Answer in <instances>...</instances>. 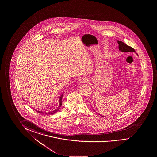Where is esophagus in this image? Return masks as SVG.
I'll list each match as a JSON object with an SVG mask.
<instances>
[{"mask_svg": "<svg viewBox=\"0 0 157 157\" xmlns=\"http://www.w3.org/2000/svg\"><path fill=\"white\" fill-rule=\"evenodd\" d=\"M79 81L80 83H87L88 81V80L86 77H80Z\"/></svg>", "mask_w": 157, "mask_h": 157, "instance_id": "34e87169", "label": "esophagus"}]
</instances>
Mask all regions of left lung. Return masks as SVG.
<instances>
[{"label":"left lung","instance_id":"8db88e82","mask_svg":"<svg viewBox=\"0 0 157 157\" xmlns=\"http://www.w3.org/2000/svg\"><path fill=\"white\" fill-rule=\"evenodd\" d=\"M117 43L119 44L118 48H119L120 52H136L135 50L133 48L127 45L124 43L122 42L121 41H119V40H117ZM136 55H138V54H136ZM100 115L103 117L101 115Z\"/></svg>","mask_w":157,"mask_h":157}]
</instances>
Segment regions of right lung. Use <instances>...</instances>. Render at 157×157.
Here are the masks:
<instances>
[{
  "label": "right lung",
  "mask_w": 157,
  "mask_h": 157,
  "mask_svg": "<svg viewBox=\"0 0 157 157\" xmlns=\"http://www.w3.org/2000/svg\"><path fill=\"white\" fill-rule=\"evenodd\" d=\"M63 93L61 94V96L59 97V105L58 106V107L56 109H55V110H52V112H42V111H39V110H36V111H37L38 112V113H43V114H54L55 113H56L57 112H58L59 111V108L61 107V105H62V96H63Z\"/></svg>",
  "instance_id": "right-lung-1"
}]
</instances>
